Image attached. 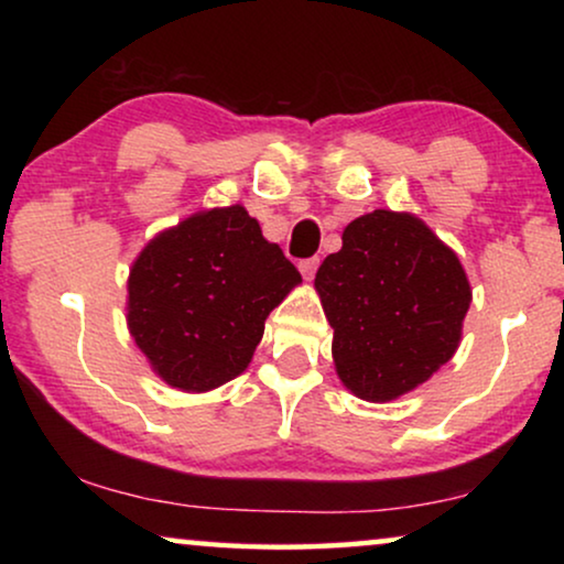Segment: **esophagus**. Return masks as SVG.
<instances>
[{"mask_svg": "<svg viewBox=\"0 0 564 564\" xmlns=\"http://www.w3.org/2000/svg\"><path fill=\"white\" fill-rule=\"evenodd\" d=\"M318 267H321V257H311V259L300 261V272H303L305 280H313L315 272H318Z\"/></svg>", "mask_w": 564, "mask_h": 564, "instance_id": "1", "label": "esophagus"}]
</instances>
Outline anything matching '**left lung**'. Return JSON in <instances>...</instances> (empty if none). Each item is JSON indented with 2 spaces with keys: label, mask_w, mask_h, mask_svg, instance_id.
Listing matches in <instances>:
<instances>
[{
  "label": "left lung",
  "mask_w": 564,
  "mask_h": 564,
  "mask_svg": "<svg viewBox=\"0 0 564 564\" xmlns=\"http://www.w3.org/2000/svg\"><path fill=\"white\" fill-rule=\"evenodd\" d=\"M315 274L334 328V361L354 395L384 403L454 357L469 300L457 253L419 218L375 210L351 220Z\"/></svg>",
  "instance_id": "left-lung-1"
}]
</instances>
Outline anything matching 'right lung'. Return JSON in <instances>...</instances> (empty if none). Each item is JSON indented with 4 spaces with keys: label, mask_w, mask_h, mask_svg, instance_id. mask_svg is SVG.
<instances>
[{
    "label": "right lung",
    "mask_w": 564,
    "mask_h": 564,
    "mask_svg": "<svg viewBox=\"0 0 564 564\" xmlns=\"http://www.w3.org/2000/svg\"><path fill=\"white\" fill-rule=\"evenodd\" d=\"M300 282L241 205L192 215L130 269L128 326L172 388L213 390L241 375L267 315Z\"/></svg>",
    "instance_id": "add662e5"
}]
</instances>
